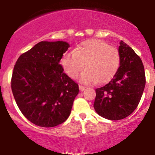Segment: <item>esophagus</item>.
<instances>
[{
  "label": "esophagus",
  "mask_w": 155,
  "mask_h": 155,
  "mask_svg": "<svg viewBox=\"0 0 155 155\" xmlns=\"http://www.w3.org/2000/svg\"><path fill=\"white\" fill-rule=\"evenodd\" d=\"M85 87L84 86H82V85H79V90H81V91H84V90H85Z\"/></svg>",
  "instance_id": "obj_1"
}]
</instances>
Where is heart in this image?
<instances>
[{"label": "heart", "instance_id": "heart-1", "mask_svg": "<svg viewBox=\"0 0 155 155\" xmlns=\"http://www.w3.org/2000/svg\"><path fill=\"white\" fill-rule=\"evenodd\" d=\"M86 70L80 76L84 84L104 83L111 79L120 64V54L117 48L104 41L88 39L84 41L73 51H67L60 60V65L67 75L76 79L84 67Z\"/></svg>", "mask_w": 155, "mask_h": 155}]
</instances>
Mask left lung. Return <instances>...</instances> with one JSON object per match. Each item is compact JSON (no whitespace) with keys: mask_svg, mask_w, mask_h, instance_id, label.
<instances>
[{"mask_svg":"<svg viewBox=\"0 0 155 155\" xmlns=\"http://www.w3.org/2000/svg\"><path fill=\"white\" fill-rule=\"evenodd\" d=\"M120 44L118 70L109 82L95 90L94 108L100 116L110 120H120L134 111L146 84L140 57L123 41Z\"/></svg>","mask_w":155,"mask_h":155,"instance_id":"8db88e82","label":"left lung"}]
</instances>
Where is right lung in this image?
I'll use <instances>...</instances> for the list:
<instances>
[{
	"label": "right lung",
	"mask_w": 155,
	"mask_h": 155,
	"mask_svg": "<svg viewBox=\"0 0 155 155\" xmlns=\"http://www.w3.org/2000/svg\"><path fill=\"white\" fill-rule=\"evenodd\" d=\"M65 41H41L19 57L11 86L22 114L32 123L52 127L68 118L79 85L63 72Z\"/></svg>",
	"instance_id": "obj_1"
}]
</instances>
